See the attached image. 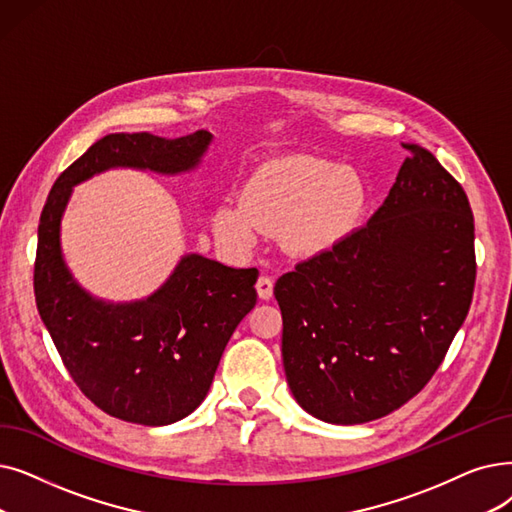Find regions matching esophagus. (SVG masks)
Masks as SVG:
<instances>
[{"mask_svg": "<svg viewBox=\"0 0 512 512\" xmlns=\"http://www.w3.org/2000/svg\"><path fill=\"white\" fill-rule=\"evenodd\" d=\"M255 286H257L259 299H263V301L272 299V295H274V280H272L270 276H259V280H257Z\"/></svg>", "mask_w": 512, "mask_h": 512, "instance_id": "34e87169", "label": "esophagus"}]
</instances>
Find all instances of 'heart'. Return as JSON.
Masks as SVG:
<instances>
[{
  "label": "heart",
  "mask_w": 512,
  "mask_h": 512,
  "mask_svg": "<svg viewBox=\"0 0 512 512\" xmlns=\"http://www.w3.org/2000/svg\"><path fill=\"white\" fill-rule=\"evenodd\" d=\"M364 207L358 173L316 157H286L259 167L242 190L213 211V232L247 253L263 230L282 232L291 251L322 253L347 236Z\"/></svg>",
  "instance_id": "heart-1"
}]
</instances>
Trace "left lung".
I'll return each mask as SVG.
<instances>
[{
  "label": "left lung",
  "mask_w": 512,
  "mask_h": 512,
  "mask_svg": "<svg viewBox=\"0 0 512 512\" xmlns=\"http://www.w3.org/2000/svg\"><path fill=\"white\" fill-rule=\"evenodd\" d=\"M402 146L410 157L368 224L274 286L288 387L332 425L402 408L431 381L473 301L469 198L429 150Z\"/></svg>",
  "instance_id": "obj_1"
}]
</instances>
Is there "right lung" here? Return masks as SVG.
Wrapping results in <instances>:
<instances>
[{"mask_svg":"<svg viewBox=\"0 0 512 512\" xmlns=\"http://www.w3.org/2000/svg\"><path fill=\"white\" fill-rule=\"evenodd\" d=\"M211 140L207 129L175 140L110 133L60 173L41 211L33 276L39 316L83 395L136 425H171L201 406L232 332L257 303L259 272L190 253L150 297L108 303L66 268L60 219L73 186L92 175L113 167L192 171Z\"/></svg>","mask_w":512,"mask_h":512,"instance_id":"add662e5","label":"right lung"}]
</instances>
